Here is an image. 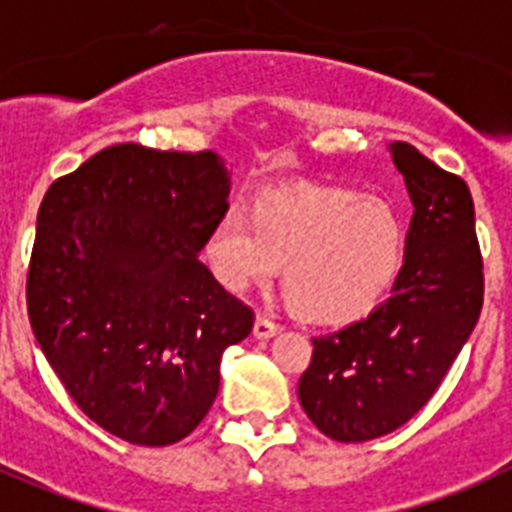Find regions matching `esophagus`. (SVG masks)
<instances>
[{"mask_svg": "<svg viewBox=\"0 0 512 512\" xmlns=\"http://www.w3.org/2000/svg\"><path fill=\"white\" fill-rule=\"evenodd\" d=\"M281 330V325L273 320H268V317H257L255 320V328H252V336L257 338V341H268V338H273Z\"/></svg>", "mask_w": 512, "mask_h": 512, "instance_id": "1", "label": "esophagus"}]
</instances>
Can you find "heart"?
Here are the masks:
<instances>
[{
	"mask_svg": "<svg viewBox=\"0 0 512 512\" xmlns=\"http://www.w3.org/2000/svg\"><path fill=\"white\" fill-rule=\"evenodd\" d=\"M409 234L382 197L296 190L223 210L205 242L213 276L234 294L265 286L286 263L283 289L302 317L349 325L375 312L406 265Z\"/></svg>",
	"mask_w": 512,
	"mask_h": 512,
	"instance_id": "b5f03b06",
	"label": "heart"
}]
</instances>
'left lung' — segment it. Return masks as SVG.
I'll return each mask as SVG.
<instances>
[{
    "label": "left lung",
    "instance_id": "1",
    "mask_svg": "<svg viewBox=\"0 0 512 512\" xmlns=\"http://www.w3.org/2000/svg\"><path fill=\"white\" fill-rule=\"evenodd\" d=\"M414 216L393 294L364 320L312 338L299 403L322 435L367 442L403 427L440 388L484 299L474 200L414 145H390Z\"/></svg>",
    "mask_w": 512,
    "mask_h": 512
}]
</instances>
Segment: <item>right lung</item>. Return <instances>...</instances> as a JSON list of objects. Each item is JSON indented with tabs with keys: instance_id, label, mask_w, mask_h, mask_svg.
Wrapping results in <instances>:
<instances>
[{
	"instance_id": "obj_1",
	"label": "right lung",
	"mask_w": 512,
	"mask_h": 512,
	"mask_svg": "<svg viewBox=\"0 0 512 512\" xmlns=\"http://www.w3.org/2000/svg\"><path fill=\"white\" fill-rule=\"evenodd\" d=\"M218 153L111 145L51 184L28 268L33 336L72 401L132 445L190 435L255 315L200 263L229 208Z\"/></svg>"
}]
</instances>
